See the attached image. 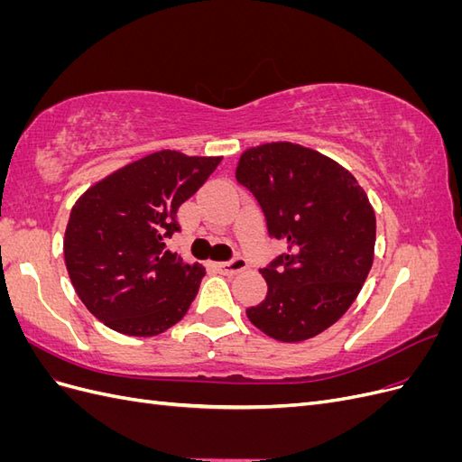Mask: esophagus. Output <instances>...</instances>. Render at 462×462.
Instances as JSON below:
<instances>
[{
	"instance_id": "1",
	"label": "esophagus",
	"mask_w": 462,
	"mask_h": 462,
	"mask_svg": "<svg viewBox=\"0 0 462 462\" xmlns=\"http://www.w3.org/2000/svg\"><path fill=\"white\" fill-rule=\"evenodd\" d=\"M246 265H248V263H246V260H245L243 256H235V258L227 260V262H219L217 268L221 270V273L233 275V273H239V272L246 270Z\"/></svg>"
}]
</instances>
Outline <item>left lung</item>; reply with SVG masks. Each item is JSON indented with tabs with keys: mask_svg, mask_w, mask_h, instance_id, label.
Returning a JSON list of instances; mask_svg holds the SVG:
<instances>
[{
	"mask_svg": "<svg viewBox=\"0 0 462 462\" xmlns=\"http://www.w3.org/2000/svg\"><path fill=\"white\" fill-rule=\"evenodd\" d=\"M235 177L262 208L268 235L287 245L260 270L268 295L246 316L277 341L310 339L348 310L372 268L366 192L339 163L291 143L248 148Z\"/></svg>",
	"mask_w": 462,
	"mask_h": 462,
	"instance_id": "obj_1",
	"label": "left lung"
}]
</instances>
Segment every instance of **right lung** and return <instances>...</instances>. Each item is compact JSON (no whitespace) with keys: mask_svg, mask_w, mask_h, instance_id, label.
I'll use <instances>...</instances> for the list:
<instances>
[{"mask_svg":"<svg viewBox=\"0 0 462 462\" xmlns=\"http://www.w3.org/2000/svg\"><path fill=\"white\" fill-rule=\"evenodd\" d=\"M221 158L162 150L88 189L69 216L63 253L87 309L111 329L152 337L189 310L206 270L165 250L180 231L177 209Z\"/></svg>","mask_w":462,"mask_h":462,"instance_id":"add662e5","label":"right lung"}]
</instances>
